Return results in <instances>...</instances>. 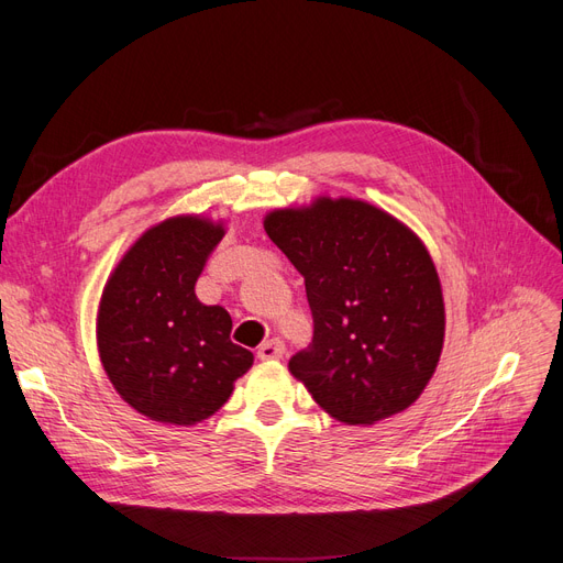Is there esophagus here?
Wrapping results in <instances>:
<instances>
[{
    "label": "esophagus",
    "instance_id": "34e87169",
    "mask_svg": "<svg viewBox=\"0 0 563 563\" xmlns=\"http://www.w3.org/2000/svg\"><path fill=\"white\" fill-rule=\"evenodd\" d=\"M282 356H284V343L277 338L267 340V343H263L258 347V360L261 362H275V360H282Z\"/></svg>",
    "mask_w": 563,
    "mask_h": 563
}]
</instances>
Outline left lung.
I'll use <instances>...</instances> for the list:
<instances>
[{
  "label": "left lung",
  "mask_w": 563,
  "mask_h": 563,
  "mask_svg": "<svg viewBox=\"0 0 563 563\" xmlns=\"http://www.w3.org/2000/svg\"><path fill=\"white\" fill-rule=\"evenodd\" d=\"M265 232L305 279L312 345L288 371L331 418L373 424L406 411L434 376L446 312L420 236L362 199L269 211Z\"/></svg>",
  "instance_id": "left-lung-1"
}]
</instances>
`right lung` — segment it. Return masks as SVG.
<instances>
[{
  "label": "right lung",
  "mask_w": 563,
  "mask_h": 563,
  "mask_svg": "<svg viewBox=\"0 0 563 563\" xmlns=\"http://www.w3.org/2000/svg\"><path fill=\"white\" fill-rule=\"evenodd\" d=\"M223 236V220L166 218L129 246L100 296V364L117 395L155 422L190 428L211 418L253 364L230 340L228 310L195 294Z\"/></svg>",
  "instance_id": "1"
}]
</instances>
